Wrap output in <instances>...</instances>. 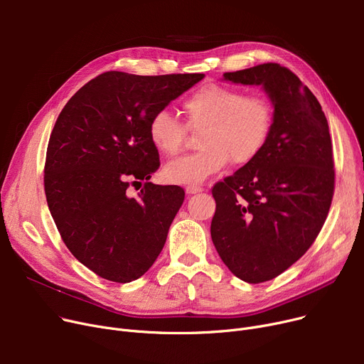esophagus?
<instances>
[{"mask_svg":"<svg viewBox=\"0 0 364 364\" xmlns=\"http://www.w3.org/2000/svg\"><path fill=\"white\" fill-rule=\"evenodd\" d=\"M200 192H202V187H199V186H187L186 187L187 195H196V193H200Z\"/></svg>","mask_w":364,"mask_h":364,"instance_id":"1","label":"esophagus"}]
</instances>
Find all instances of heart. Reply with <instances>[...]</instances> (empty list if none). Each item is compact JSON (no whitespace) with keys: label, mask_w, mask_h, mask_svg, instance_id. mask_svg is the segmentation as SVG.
Returning a JSON list of instances; mask_svg holds the SVG:
<instances>
[{"label":"heart","mask_w":364,"mask_h":364,"mask_svg":"<svg viewBox=\"0 0 364 364\" xmlns=\"http://www.w3.org/2000/svg\"><path fill=\"white\" fill-rule=\"evenodd\" d=\"M188 125L200 129L202 150L164 165L162 177L171 184L195 186L223 171L230 159L243 165L255 159L269 140L273 105L262 95L220 84H206L186 99ZM149 139L161 155L174 156L181 150L186 128L166 109L149 121Z\"/></svg>","instance_id":"1"}]
</instances>
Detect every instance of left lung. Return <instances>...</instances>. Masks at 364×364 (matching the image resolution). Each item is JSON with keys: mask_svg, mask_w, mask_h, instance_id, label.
Listing matches in <instances>:
<instances>
[{"mask_svg": "<svg viewBox=\"0 0 364 364\" xmlns=\"http://www.w3.org/2000/svg\"><path fill=\"white\" fill-rule=\"evenodd\" d=\"M259 85L273 105V127L259 155L213 188L211 237L236 277L261 283L296 262L316 240L333 196L328 119L316 95L277 63L223 75Z\"/></svg>", "mask_w": 364, "mask_h": 364, "instance_id": "left-lung-1", "label": "left lung"}]
</instances>
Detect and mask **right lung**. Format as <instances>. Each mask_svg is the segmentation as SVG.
<instances>
[{
	"label": "right lung",
	"mask_w": 364,
	"mask_h": 364,
	"mask_svg": "<svg viewBox=\"0 0 364 364\" xmlns=\"http://www.w3.org/2000/svg\"><path fill=\"white\" fill-rule=\"evenodd\" d=\"M203 73L105 72L75 92L47 147L48 209L72 255L97 276L128 283L156 261L184 200L178 186L149 183L159 168L149 121ZM146 179L137 198L129 181Z\"/></svg>",
	"instance_id": "obj_1"
}]
</instances>
